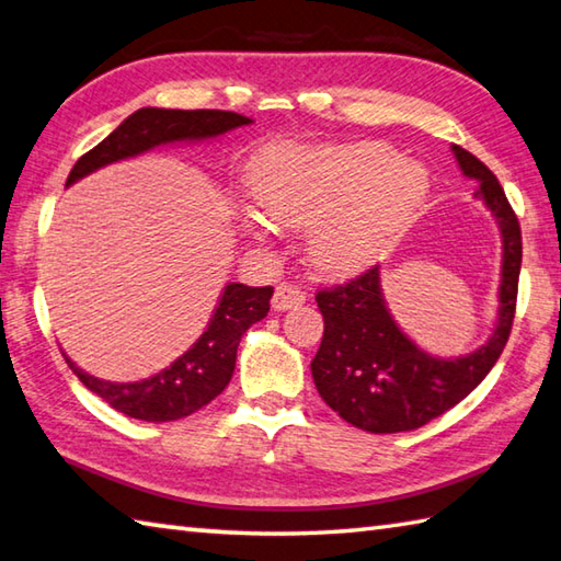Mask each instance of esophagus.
I'll list each match as a JSON object with an SVG mask.
<instances>
[{
    "label": "esophagus",
    "mask_w": 561,
    "mask_h": 561,
    "mask_svg": "<svg viewBox=\"0 0 561 561\" xmlns=\"http://www.w3.org/2000/svg\"><path fill=\"white\" fill-rule=\"evenodd\" d=\"M304 301H307V294H304L299 287H294V284H279V287L274 289L272 309L274 311H287V309H294V307H301Z\"/></svg>",
    "instance_id": "1"
}]
</instances>
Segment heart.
<instances>
[{
  "label": "heart",
  "instance_id": "b5f03b06",
  "mask_svg": "<svg viewBox=\"0 0 561 561\" xmlns=\"http://www.w3.org/2000/svg\"><path fill=\"white\" fill-rule=\"evenodd\" d=\"M250 186L264 220L287 230L316 225L313 262L323 272L348 274L394 245L420 213L430 176L378 141L274 145L254 159Z\"/></svg>",
  "mask_w": 561,
  "mask_h": 561
}]
</instances>
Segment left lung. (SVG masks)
<instances>
[{"label":"left lung","mask_w":561,"mask_h":561,"mask_svg":"<svg viewBox=\"0 0 561 561\" xmlns=\"http://www.w3.org/2000/svg\"><path fill=\"white\" fill-rule=\"evenodd\" d=\"M468 179L481 188L503 236V270L497 289V323L481 348L461 358H436L400 331L387 309L380 267L316 294L323 316V339L311 360L316 390L345 422L373 434L420 430L471 394L501 358L511 339L517 279L523 262V236L515 210L495 174L481 159L451 147Z\"/></svg>","instance_id":"left-lung-1"}]
</instances>
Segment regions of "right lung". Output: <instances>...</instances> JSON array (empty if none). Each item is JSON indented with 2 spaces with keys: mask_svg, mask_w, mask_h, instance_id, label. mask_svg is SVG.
<instances>
[{
  "mask_svg": "<svg viewBox=\"0 0 561 561\" xmlns=\"http://www.w3.org/2000/svg\"><path fill=\"white\" fill-rule=\"evenodd\" d=\"M250 117L226 110H161L141 107L107 135L98 147L76 161L66 186L115 161L139 157L159 145L174 141H201L226 135L230 129L250 125ZM274 287H245L228 284L213 311L208 329L191 348L167 370L139 382H110L80 370L68 358V368L78 375L90 392L115 407L117 412L141 422H174L206 407L226 390L236 370L238 345L252 323L270 311Z\"/></svg>",
  "mask_w": 561,
  "mask_h": 561,
  "instance_id": "1",
  "label": "right lung"
}]
</instances>
